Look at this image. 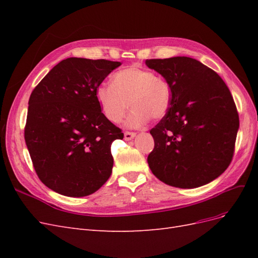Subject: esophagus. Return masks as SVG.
Returning a JSON list of instances; mask_svg holds the SVG:
<instances>
[{"label": "esophagus", "mask_w": 258, "mask_h": 258, "mask_svg": "<svg viewBox=\"0 0 258 258\" xmlns=\"http://www.w3.org/2000/svg\"><path fill=\"white\" fill-rule=\"evenodd\" d=\"M124 140H127V141H129V140H132L134 139L136 136H137V134L136 132H131V131H126L124 132Z\"/></svg>", "instance_id": "esophagus-1"}]
</instances>
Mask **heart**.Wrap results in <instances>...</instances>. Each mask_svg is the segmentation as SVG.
I'll return each instance as SVG.
<instances>
[{
    "label": "heart",
    "instance_id": "heart-1",
    "mask_svg": "<svg viewBox=\"0 0 258 258\" xmlns=\"http://www.w3.org/2000/svg\"><path fill=\"white\" fill-rule=\"evenodd\" d=\"M96 97L106 118L118 123L126 116L130 104L132 126H141L148 119H161L171 105L172 90L165 76L150 69L129 67L113 75L112 85L101 84Z\"/></svg>",
    "mask_w": 258,
    "mask_h": 258
}]
</instances>
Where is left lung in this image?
Masks as SVG:
<instances>
[{
    "instance_id": "obj_1",
    "label": "left lung",
    "mask_w": 258,
    "mask_h": 258,
    "mask_svg": "<svg viewBox=\"0 0 258 258\" xmlns=\"http://www.w3.org/2000/svg\"><path fill=\"white\" fill-rule=\"evenodd\" d=\"M165 76L172 97L166 116L151 129L154 150L147 157L153 174L178 188L213 181L235 153L239 115L227 85L212 69L189 57L147 59Z\"/></svg>"
}]
</instances>
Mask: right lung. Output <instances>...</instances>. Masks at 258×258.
Segmentation results:
<instances>
[{
	"mask_svg": "<svg viewBox=\"0 0 258 258\" xmlns=\"http://www.w3.org/2000/svg\"><path fill=\"white\" fill-rule=\"evenodd\" d=\"M120 64L68 58L31 93L26 144L38 178L53 191L68 197L88 196L111 176V144L123 134L101 112L96 90Z\"/></svg>",
	"mask_w": 258,
	"mask_h": 258,
	"instance_id": "obj_1",
	"label": "right lung"
}]
</instances>
